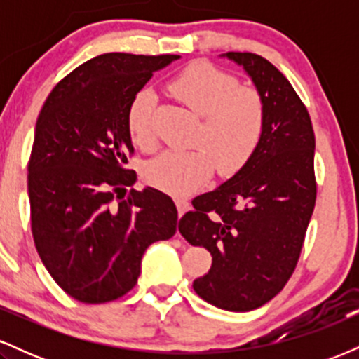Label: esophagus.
I'll return each instance as SVG.
<instances>
[{"label":"esophagus","instance_id":"34e87169","mask_svg":"<svg viewBox=\"0 0 359 359\" xmlns=\"http://www.w3.org/2000/svg\"><path fill=\"white\" fill-rule=\"evenodd\" d=\"M175 204H177V211H179V216H184V214L191 209V204L184 199H177Z\"/></svg>","mask_w":359,"mask_h":359}]
</instances>
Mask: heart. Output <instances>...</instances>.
Segmentation results:
<instances>
[{
  "label": "heart",
  "mask_w": 359,
  "mask_h": 359,
  "mask_svg": "<svg viewBox=\"0 0 359 359\" xmlns=\"http://www.w3.org/2000/svg\"><path fill=\"white\" fill-rule=\"evenodd\" d=\"M172 93L194 113L203 116L194 150H167L147 163L145 180L175 197L191 196L211 179L214 165L221 175L241 170L257 154L265 133L266 109L258 90L241 88L231 74L208 62L189 65L170 81ZM155 94L142 89L135 94L126 114L135 145H154Z\"/></svg>",
  "instance_id": "heart-1"
}]
</instances>
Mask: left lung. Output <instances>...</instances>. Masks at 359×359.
<instances>
[{"mask_svg": "<svg viewBox=\"0 0 359 359\" xmlns=\"http://www.w3.org/2000/svg\"><path fill=\"white\" fill-rule=\"evenodd\" d=\"M265 101L257 154L219 187L192 201L179 231L211 253V270L194 290L233 312L262 307L285 287L297 265L316 205L311 116L287 77L257 53L228 52Z\"/></svg>", "mask_w": 359, "mask_h": 359, "instance_id": "8db88e82", "label": "left lung"}]
</instances>
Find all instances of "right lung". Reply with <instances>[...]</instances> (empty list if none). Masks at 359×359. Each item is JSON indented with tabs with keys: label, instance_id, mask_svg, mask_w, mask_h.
Masks as SVG:
<instances>
[{
	"label": "right lung",
	"instance_id": "obj_1",
	"mask_svg": "<svg viewBox=\"0 0 359 359\" xmlns=\"http://www.w3.org/2000/svg\"><path fill=\"white\" fill-rule=\"evenodd\" d=\"M180 55L102 53L65 76L45 101L28 162L32 233L65 294L102 304L135 287L151 243L177 231L174 201L131 189L126 114L135 94Z\"/></svg>",
	"mask_w": 359,
	"mask_h": 359
}]
</instances>
